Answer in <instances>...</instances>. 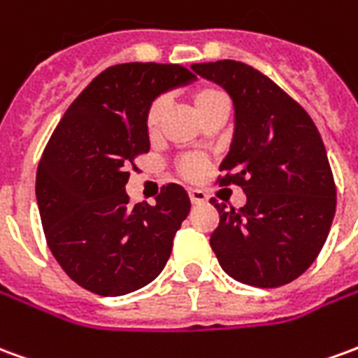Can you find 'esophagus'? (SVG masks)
Segmentation results:
<instances>
[{"label":"esophagus","instance_id":"obj_1","mask_svg":"<svg viewBox=\"0 0 358 358\" xmlns=\"http://www.w3.org/2000/svg\"><path fill=\"white\" fill-rule=\"evenodd\" d=\"M187 196H189V199H192V203L194 205L205 203V201H207V194L201 192V189H187Z\"/></svg>","mask_w":358,"mask_h":358}]
</instances>
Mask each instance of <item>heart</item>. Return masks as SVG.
<instances>
[{
	"mask_svg": "<svg viewBox=\"0 0 358 358\" xmlns=\"http://www.w3.org/2000/svg\"><path fill=\"white\" fill-rule=\"evenodd\" d=\"M222 102H227V96L219 89H213V87H197L196 91L192 92V104H194V110H196L199 120H203L205 114H209L215 106H219ZM166 108H169V102H166L164 96H159L149 104L147 114H145V129L151 137L159 134ZM203 169L205 162L201 159H197V157H186V159L180 161V172L186 178H197L203 172Z\"/></svg>",
	"mask_w": 358,
	"mask_h": 358,
	"instance_id": "1",
	"label": "heart"
}]
</instances>
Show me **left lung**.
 I'll use <instances>...</instances> for the list:
<instances>
[{
  "mask_svg": "<svg viewBox=\"0 0 358 358\" xmlns=\"http://www.w3.org/2000/svg\"><path fill=\"white\" fill-rule=\"evenodd\" d=\"M192 69L232 99L234 131L219 171L227 174L221 184L246 194L240 209L213 199L221 217L211 234L215 256L240 283H291L318 257L336 215V184L318 127L283 89L242 62Z\"/></svg>",
  "mask_w": 358,
  "mask_h": 358,
  "instance_id": "left-lung-1",
  "label": "left lung"
}]
</instances>
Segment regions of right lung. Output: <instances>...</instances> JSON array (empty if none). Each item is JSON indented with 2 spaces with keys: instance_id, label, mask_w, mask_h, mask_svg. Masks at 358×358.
<instances>
[{
  "instance_id": "right-lung-1",
  "label": "right lung",
  "mask_w": 358,
  "mask_h": 358,
  "mask_svg": "<svg viewBox=\"0 0 358 358\" xmlns=\"http://www.w3.org/2000/svg\"><path fill=\"white\" fill-rule=\"evenodd\" d=\"M196 75L178 64H120L96 75L66 110L36 171V201L52 254L75 283L122 296L159 277L189 213L176 184L157 203L129 205L127 166L149 151V104Z\"/></svg>"
}]
</instances>
